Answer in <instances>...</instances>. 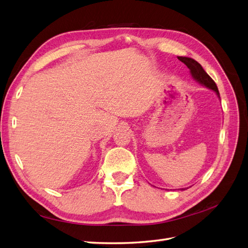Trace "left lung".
<instances>
[{"mask_svg":"<svg viewBox=\"0 0 248 248\" xmlns=\"http://www.w3.org/2000/svg\"><path fill=\"white\" fill-rule=\"evenodd\" d=\"M178 59L188 67L191 77L194 80H197L201 85L207 87L210 90H213V91L217 94V96L219 97L218 88H217L215 81L209 77V74L204 69H202V67L201 66L200 63H198L196 60L188 57H178Z\"/></svg>","mask_w":248,"mask_h":248,"instance_id":"8db88e82","label":"left lung"}]
</instances>
